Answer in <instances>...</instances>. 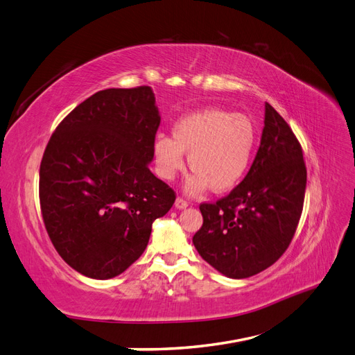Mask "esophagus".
I'll use <instances>...</instances> for the list:
<instances>
[{
	"instance_id": "obj_1",
	"label": "esophagus",
	"mask_w": 355,
	"mask_h": 355,
	"mask_svg": "<svg viewBox=\"0 0 355 355\" xmlns=\"http://www.w3.org/2000/svg\"><path fill=\"white\" fill-rule=\"evenodd\" d=\"M175 207L176 209H179V210H184V209H187L188 207V202L184 200V198H176V201H175Z\"/></svg>"
}]
</instances>
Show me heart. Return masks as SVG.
Returning <instances> with one entry per match:
<instances>
[{"instance_id": "heart-1", "label": "heart", "mask_w": 355, "mask_h": 355, "mask_svg": "<svg viewBox=\"0 0 355 355\" xmlns=\"http://www.w3.org/2000/svg\"><path fill=\"white\" fill-rule=\"evenodd\" d=\"M257 125L249 115L204 108L180 116L171 139L155 137L153 155L157 175L171 180L188 164L194 170L185 184L189 194L209 187L216 194L230 192L249 171L257 144Z\"/></svg>"}]
</instances>
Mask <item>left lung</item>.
I'll list each match as a JSON object with an SVG mask.
<instances>
[{
	"label": "left lung",
	"mask_w": 355,
	"mask_h": 355,
	"mask_svg": "<svg viewBox=\"0 0 355 355\" xmlns=\"http://www.w3.org/2000/svg\"><path fill=\"white\" fill-rule=\"evenodd\" d=\"M261 145L249 173L230 196L200 206L197 252L228 278L252 277L280 259L302 214L306 168L292 128L265 103Z\"/></svg>",
	"instance_id": "8db88e82"
}]
</instances>
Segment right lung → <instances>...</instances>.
Returning <instances> with one entry per match:
<instances>
[{"instance_id":"1","label":"right lung","mask_w":355,"mask_h":355,"mask_svg":"<svg viewBox=\"0 0 355 355\" xmlns=\"http://www.w3.org/2000/svg\"><path fill=\"white\" fill-rule=\"evenodd\" d=\"M159 121L151 87L108 89L53 133L40 167L41 213L55 249L80 274H123L173 206V189L148 167Z\"/></svg>"}]
</instances>
